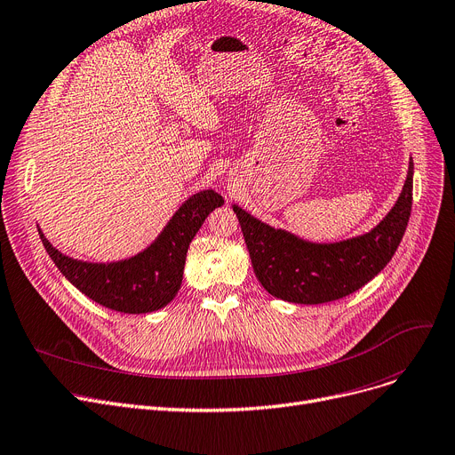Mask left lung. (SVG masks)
I'll use <instances>...</instances> for the list:
<instances>
[{
    "instance_id": "1",
    "label": "left lung",
    "mask_w": 455,
    "mask_h": 455,
    "mask_svg": "<svg viewBox=\"0 0 455 455\" xmlns=\"http://www.w3.org/2000/svg\"><path fill=\"white\" fill-rule=\"evenodd\" d=\"M412 160L396 204L370 232L334 243H314L273 228L234 204L256 279L288 303L320 305L346 298L378 275L396 252L412 206Z\"/></svg>"
}]
</instances>
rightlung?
I'll return each mask as SVG.
<instances>
[{
    "label": "right lung",
    "mask_w": 455,
    "mask_h": 455,
    "mask_svg": "<svg viewBox=\"0 0 455 455\" xmlns=\"http://www.w3.org/2000/svg\"><path fill=\"white\" fill-rule=\"evenodd\" d=\"M223 203L213 189L191 195L145 251L118 262L70 259L46 240L41 228L38 234L59 271L89 299L116 312L147 314L164 308L179 293L188 247L208 213Z\"/></svg>",
    "instance_id": "add662e5"
}]
</instances>
